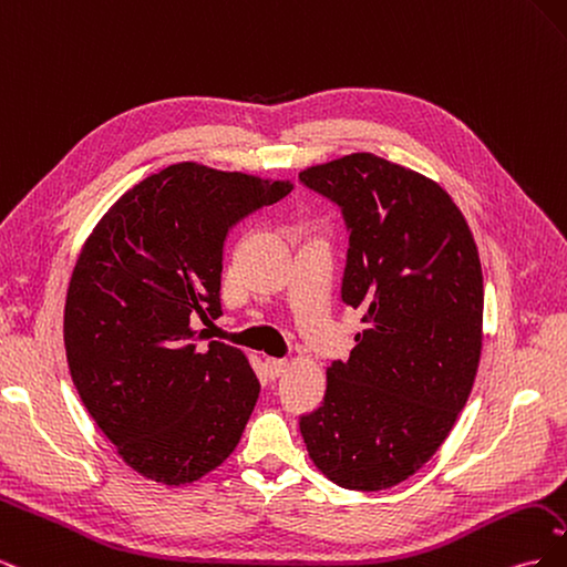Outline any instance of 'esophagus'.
Returning a JSON list of instances; mask_svg holds the SVG:
<instances>
[{"instance_id":"34e87169","label":"esophagus","mask_w":567,"mask_h":567,"mask_svg":"<svg viewBox=\"0 0 567 567\" xmlns=\"http://www.w3.org/2000/svg\"><path fill=\"white\" fill-rule=\"evenodd\" d=\"M286 367H288L286 359H267V362H265V371H267L271 381H277L279 375L286 371Z\"/></svg>"}]
</instances>
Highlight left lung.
<instances>
[{
  "label": "left lung",
  "mask_w": 567,
  "mask_h": 567,
  "mask_svg": "<svg viewBox=\"0 0 567 567\" xmlns=\"http://www.w3.org/2000/svg\"><path fill=\"white\" fill-rule=\"evenodd\" d=\"M350 234L340 300L362 310L348 362L326 371L319 409L300 416L317 468L346 489L414 475L450 435L483 348V267L442 186L373 153L307 167Z\"/></svg>",
  "instance_id": "8db88e82"
}]
</instances>
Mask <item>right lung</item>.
<instances>
[{
  "label": "right lung",
  "instance_id": "obj_1",
  "mask_svg": "<svg viewBox=\"0 0 567 567\" xmlns=\"http://www.w3.org/2000/svg\"><path fill=\"white\" fill-rule=\"evenodd\" d=\"M288 182L177 163L120 198L84 244L63 340L82 404L127 461L163 485L194 483L241 440L260 394L248 359L196 333L221 315L229 231Z\"/></svg>",
  "mask_w": 567,
  "mask_h": 567
}]
</instances>
